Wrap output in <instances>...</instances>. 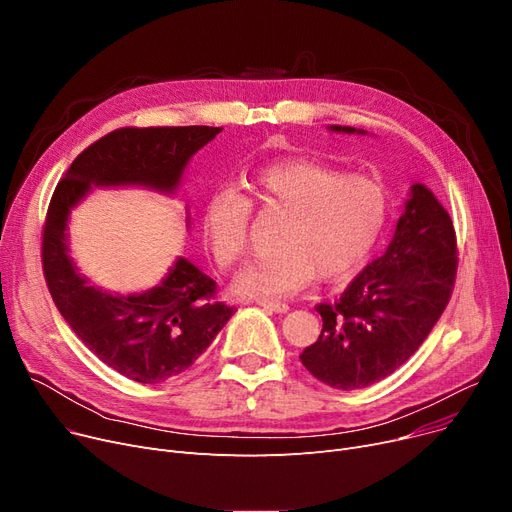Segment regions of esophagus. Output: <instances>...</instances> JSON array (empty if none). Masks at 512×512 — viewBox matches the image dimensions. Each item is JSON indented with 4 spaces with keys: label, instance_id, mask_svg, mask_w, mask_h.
<instances>
[{
    "label": "esophagus",
    "instance_id": "34e87169",
    "mask_svg": "<svg viewBox=\"0 0 512 512\" xmlns=\"http://www.w3.org/2000/svg\"><path fill=\"white\" fill-rule=\"evenodd\" d=\"M256 304L266 310H271V312H287L289 310V306L279 300H256Z\"/></svg>",
    "mask_w": 512,
    "mask_h": 512
}]
</instances>
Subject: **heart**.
Segmentation results:
<instances>
[{
  "instance_id": "heart-1",
  "label": "heart",
  "mask_w": 512,
  "mask_h": 512,
  "mask_svg": "<svg viewBox=\"0 0 512 512\" xmlns=\"http://www.w3.org/2000/svg\"><path fill=\"white\" fill-rule=\"evenodd\" d=\"M252 202L285 212L275 252L237 275L235 289L254 298L294 296L319 275L339 279L360 269L389 218V193L369 175L291 158L264 166L252 181ZM252 204L233 187L216 189L204 208V235L218 269L229 271L250 250Z\"/></svg>"
}]
</instances>
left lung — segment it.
Here are the masks:
<instances>
[{
    "instance_id": "8db88e82",
    "label": "left lung",
    "mask_w": 512,
    "mask_h": 512,
    "mask_svg": "<svg viewBox=\"0 0 512 512\" xmlns=\"http://www.w3.org/2000/svg\"><path fill=\"white\" fill-rule=\"evenodd\" d=\"M333 131L354 133L352 127ZM458 269L450 214L425 185H412L394 239L333 304H316L323 329L300 360L335 389L373 385L419 350L446 310Z\"/></svg>"
}]
</instances>
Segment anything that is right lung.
<instances>
[{
  "label": "right lung",
  "mask_w": 512,
  "mask_h": 512,
  "mask_svg": "<svg viewBox=\"0 0 512 512\" xmlns=\"http://www.w3.org/2000/svg\"><path fill=\"white\" fill-rule=\"evenodd\" d=\"M221 127H123L85 148L47 206L41 262L47 289L68 327L106 367L137 383H160L191 367L212 344L233 306L187 260L154 289L112 296L89 285L68 258L66 218L91 185L139 183L173 191L189 158Z\"/></svg>",
  "instance_id": "add662e5"
}]
</instances>
